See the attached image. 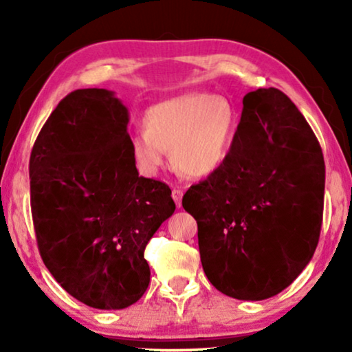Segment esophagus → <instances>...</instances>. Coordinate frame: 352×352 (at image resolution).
<instances>
[{"label":"esophagus","mask_w":352,"mask_h":352,"mask_svg":"<svg viewBox=\"0 0 352 352\" xmlns=\"http://www.w3.org/2000/svg\"><path fill=\"white\" fill-rule=\"evenodd\" d=\"M182 195H184V192H182L181 187H175V189H173V192H171V197H173V200H175V204H176L177 208H179V206H181Z\"/></svg>","instance_id":"34e87169"}]
</instances>
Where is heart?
<instances>
[{"instance_id": "1", "label": "heart", "mask_w": 352, "mask_h": 352, "mask_svg": "<svg viewBox=\"0 0 352 352\" xmlns=\"http://www.w3.org/2000/svg\"><path fill=\"white\" fill-rule=\"evenodd\" d=\"M239 113L230 100L210 93H184L152 105L144 115V131L131 139L139 171L157 176L173 162L184 175L206 177L232 155Z\"/></svg>"}]
</instances>
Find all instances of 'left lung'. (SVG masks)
<instances>
[{"instance_id": "obj_1", "label": "left lung", "mask_w": 352, "mask_h": 352, "mask_svg": "<svg viewBox=\"0 0 352 352\" xmlns=\"http://www.w3.org/2000/svg\"><path fill=\"white\" fill-rule=\"evenodd\" d=\"M324 189L322 148L296 105L276 88L245 96L232 155L182 197L213 287L245 301L285 290L316 252Z\"/></svg>"}]
</instances>
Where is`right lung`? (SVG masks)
<instances>
[{"label": "right lung", "instance_id": "right-lung-1", "mask_svg": "<svg viewBox=\"0 0 352 352\" xmlns=\"http://www.w3.org/2000/svg\"><path fill=\"white\" fill-rule=\"evenodd\" d=\"M129 112L109 89H76L38 134L30 201L43 263L96 309H124L146 293L144 248L175 213L165 182L139 176Z\"/></svg>", "mask_w": 352, "mask_h": 352}]
</instances>
